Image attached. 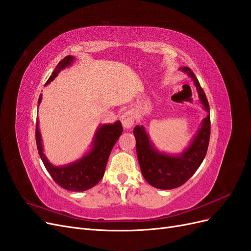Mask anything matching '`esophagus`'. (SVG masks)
Segmentation results:
<instances>
[{
	"label": "esophagus",
	"instance_id": "esophagus-1",
	"mask_svg": "<svg viewBox=\"0 0 251 251\" xmlns=\"http://www.w3.org/2000/svg\"><path fill=\"white\" fill-rule=\"evenodd\" d=\"M120 119H122V124H123L124 127H126V128L132 127L134 125V115L131 111L125 112Z\"/></svg>",
	"mask_w": 251,
	"mask_h": 251
}]
</instances>
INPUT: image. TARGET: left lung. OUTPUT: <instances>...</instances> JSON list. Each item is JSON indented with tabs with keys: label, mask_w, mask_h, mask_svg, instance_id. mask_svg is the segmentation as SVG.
Returning a JSON list of instances; mask_svg holds the SVG:
<instances>
[{
	"label": "left lung",
	"mask_w": 251,
	"mask_h": 251,
	"mask_svg": "<svg viewBox=\"0 0 251 251\" xmlns=\"http://www.w3.org/2000/svg\"><path fill=\"white\" fill-rule=\"evenodd\" d=\"M179 70L191 77L202 108L208 113L188 148L178 154L163 152L154 148L143 126H136L133 131L138 162L143 177L152 187L163 190L177 188L195 174L205 157L210 141V106L205 93L189 67H180Z\"/></svg>",
	"instance_id": "obj_1"
}]
</instances>
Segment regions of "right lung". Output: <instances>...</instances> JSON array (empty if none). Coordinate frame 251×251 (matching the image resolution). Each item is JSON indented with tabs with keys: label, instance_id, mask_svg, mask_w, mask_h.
<instances>
[{
	"label": "right lung",
	"instance_id": "obj_1",
	"mask_svg": "<svg viewBox=\"0 0 251 251\" xmlns=\"http://www.w3.org/2000/svg\"><path fill=\"white\" fill-rule=\"evenodd\" d=\"M75 60V57L71 55L62 59L51 73L46 85L53 81L60 72L70 67ZM41 99L42 96L40 94L38 103L41 102ZM122 133L123 126L119 120L114 124L100 125L94 134L90 150L79 160L62 166L53 165L43 153L38 120L36 124V144L43 165L56 183L70 191L81 192L94 187L102 178L110 152Z\"/></svg>",
	"mask_w": 251,
	"mask_h": 251
}]
</instances>
